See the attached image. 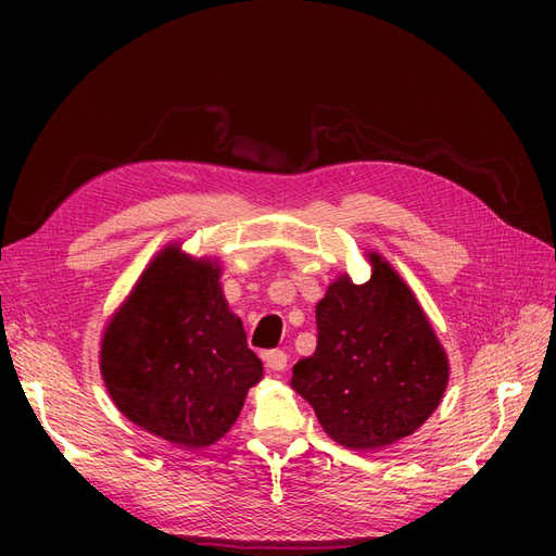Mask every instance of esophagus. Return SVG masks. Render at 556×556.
<instances>
[{
	"label": "esophagus",
	"mask_w": 556,
	"mask_h": 556,
	"mask_svg": "<svg viewBox=\"0 0 556 556\" xmlns=\"http://www.w3.org/2000/svg\"><path fill=\"white\" fill-rule=\"evenodd\" d=\"M264 364L271 368V371H285L288 368V355L282 350H268L264 352Z\"/></svg>",
	"instance_id": "34e87169"
}]
</instances>
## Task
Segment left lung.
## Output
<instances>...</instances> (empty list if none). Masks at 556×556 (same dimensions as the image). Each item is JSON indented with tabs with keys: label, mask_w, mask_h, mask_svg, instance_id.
I'll use <instances>...</instances> for the list:
<instances>
[{
	"label": "left lung",
	"mask_w": 556,
	"mask_h": 556,
	"mask_svg": "<svg viewBox=\"0 0 556 556\" xmlns=\"http://www.w3.org/2000/svg\"><path fill=\"white\" fill-rule=\"evenodd\" d=\"M364 285L348 276L315 306L317 348L292 368V387L323 429L350 450L406 439L439 408L447 355L415 294L378 252Z\"/></svg>",
	"instance_id": "obj_1"
}]
</instances>
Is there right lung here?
Masks as SVG:
<instances>
[{
	"label": "right lung",
	"instance_id": "obj_1",
	"mask_svg": "<svg viewBox=\"0 0 556 556\" xmlns=\"http://www.w3.org/2000/svg\"><path fill=\"white\" fill-rule=\"evenodd\" d=\"M99 366L117 410L188 450L223 439L264 374L227 306L220 266L178 245L148 264L111 317Z\"/></svg>",
	"mask_w": 556,
	"mask_h": 556
}]
</instances>
